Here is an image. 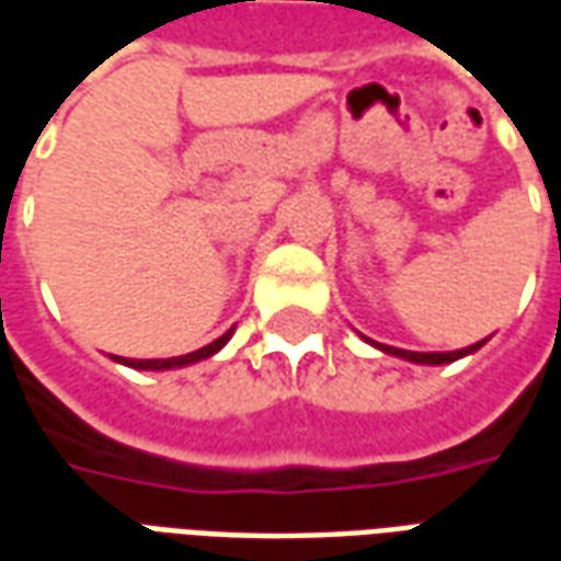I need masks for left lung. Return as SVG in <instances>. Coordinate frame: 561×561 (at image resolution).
<instances>
[{
	"label": "left lung",
	"instance_id": "left-lung-1",
	"mask_svg": "<svg viewBox=\"0 0 561 561\" xmlns=\"http://www.w3.org/2000/svg\"><path fill=\"white\" fill-rule=\"evenodd\" d=\"M366 340V336H364ZM369 342V340H366ZM486 342V340H483ZM483 342H474L469 348H459V352H405V348H393V345H381V342H369V345H376L378 352L393 354V357H402V360H412V364H423V366H442V364H454L459 357H466V354H474L481 348Z\"/></svg>",
	"mask_w": 561,
	"mask_h": 561
}]
</instances>
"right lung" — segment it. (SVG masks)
Here are the masks:
<instances>
[{
    "label": "right lung",
    "instance_id": "1",
    "mask_svg": "<svg viewBox=\"0 0 561 561\" xmlns=\"http://www.w3.org/2000/svg\"><path fill=\"white\" fill-rule=\"evenodd\" d=\"M233 330H228V333H221L219 340L209 342V345H204V348H197V352L192 354H180V357H159V360H131V357H114L116 364H126L131 366V369H152V373H161V369H180V366H192L197 364V360H207V357H213L216 352H221L225 345H228V340H231Z\"/></svg>",
    "mask_w": 561,
    "mask_h": 561
}]
</instances>
